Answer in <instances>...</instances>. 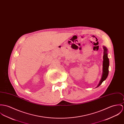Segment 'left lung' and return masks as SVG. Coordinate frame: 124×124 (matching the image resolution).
Returning a JSON list of instances; mask_svg holds the SVG:
<instances>
[{"label": "left lung", "mask_w": 124, "mask_h": 124, "mask_svg": "<svg viewBox=\"0 0 124 124\" xmlns=\"http://www.w3.org/2000/svg\"><path fill=\"white\" fill-rule=\"evenodd\" d=\"M104 49V55H103V72L102 74L101 79L97 86V88L99 87L102 83L107 79L108 75V68L109 65V59L108 57V49L105 46H103Z\"/></svg>", "instance_id": "8db88e82"}]
</instances>
